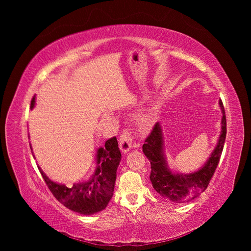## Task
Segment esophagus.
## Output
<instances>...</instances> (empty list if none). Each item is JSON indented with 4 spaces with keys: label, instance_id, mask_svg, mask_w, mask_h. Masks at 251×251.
I'll list each match as a JSON object with an SVG mask.
<instances>
[{
    "label": "esophagus",
    "instance_id": "34e87169",
    "mask_svg": "<svg viewBox=\"0 0 251 251\" xmlns=\"http://www.w3.org/2000/svg\"><path fill=\"white\" fill-rule=\"evenodd\" d=\"M132 135L131 132L128 131H125L123 134L120 135L119 137V148L120 150L123 151V153H127V151H130L133 144H132Z\"/></svg>",
    "mask_w": 251,
    "mask_h": 251
}]
</instances>
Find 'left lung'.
Masks as SVG:
<instances>
[{
	"mask_svg": "<svg viewBox=\"0 0 251 251\" xmlns=\"http://www.w3.org/2000/svg\"><path fill=\"white\" fill-rule=\"evenodd\" d=\"M219 107L222 112V119L217 144L207 160L194 172L179 173L170 168L165 155L164 137L160 123L155 125L151 135L146 139L142 151L151 162L150 180L155 191L164 199L175 203H185L199 197L207 188L218 166L226 138V117L221 100H219Z\"/></svg>",
	"mask_w": 251,
	"mask_h": 251,
	"instance_id": "1",
	"label": "left lung"
}]
</instances>
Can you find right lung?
I'll return each mask as SVG.
<instances>
[{
  "instance_id": "obj_1",
  "label": "right lung",
  "mask_w": 251,
  "mask_h": 251,
  "mask_svg": "<svg viewBox=\"0 0 251 251\" xmlns=\"http://www.w3.org/2000/svg\"><path fill=\"white\" fill-rule=\"evenodd\" d=\"M34 107L35 96L30 105L31 110ZM95 160L96 168L92 176L86 181L74 183L72 186L52 181L39 165L37 168L53 196L64 206L80 215L91 216L107 207L113 197L116 172L121 160L116 137L105 141L103 148L97 149Z\"/></svg>"
}]
</instances>
